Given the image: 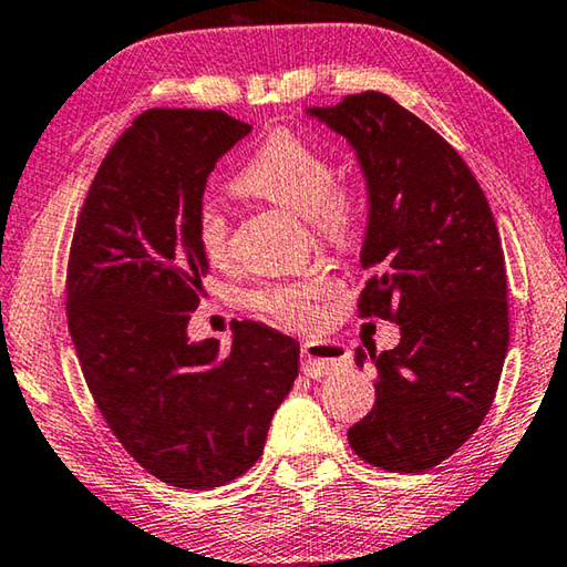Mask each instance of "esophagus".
Masks as SVG:
<instances>
[{
    "mask_svg": "<svg viewBox=\"0 0 567 567\" xmlns=\"http://www.w3.org/2000/svg\"><path fill=\"white\" fill-rule=\"evenodd\" d=\"M349 349L339 342L310 339L302 344V372L312 379H322L349 367Z\"/></svg>",
    "mask_w": 567,
    "mask_h": 567,
    "instance_id": "esophagus-1",
    "label": "esophagus"
}]
</instances>
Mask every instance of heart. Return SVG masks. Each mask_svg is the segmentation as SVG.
I'll return each instance as SVG.
<instances>
[{"label":"heart","instance_id":"obj_1","mask_svg":"<svg viewBox=\"0 0 567 567\" xmlns=\"http://www.w3.org/2000/svg\"><path fill=\"white\" fill-rule=\"evenodd\" d=\"M334 181L337 168L322 148L300 133L275 131L235 176L233 188L310 218L319 238L344 245L354 233L357 208L352 193ZM195 243L210 262H223L230 252L228 220L210 203L195 213ZM324 292L322 280L267 285L250 292L248 305L282 327L305 329L319 319L317 302Z\"/></svg>","mask_w":567,"mask_h":567}]
</instances>
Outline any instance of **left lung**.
Masks as SVG:
<instances>
[{
	"label": "left lung",
	"mask_w": 567,
	"mask_h": 567,
	"mask_svg": "<svg viewBox=\"0 0 567 567\" xmlns=\"http://www.w3.org/2000/svg\"><path fill=\"white\" fill-rule=\"evenodd\" d=\"M357 151L369 193L359 315L399 324L377 369V401L347 431L359 458L424 473L471 439L496 396L508 352L501 235L466 163L439 133L379 91L307 109Z\"/></svg>",
	"instance_id": "left-lung-1"
}]
</instances>
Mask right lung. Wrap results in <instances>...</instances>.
I'll use <instances>...</instances> for the list:
<instances>
[{
	"label": "right lung",
	"instance_id": "obj_1",
	"mask_svg": "<svg viewBox=\"0 0 567 567\" xmlns=\"http://www.w3.org/2000/svg\"><path fill=\"white\" fill-rule=\"evenodd\" d=\"M250 131L223 111H143L101 161L71 240L66 317L91 396L136 463L176 488L243 476L300 364V344L260 322L235 324L225 352L188 339L208 275L195 213Z\"/></svg>",
	"mask_w": 567,
	"mask_h": 567
}]
</instances>
